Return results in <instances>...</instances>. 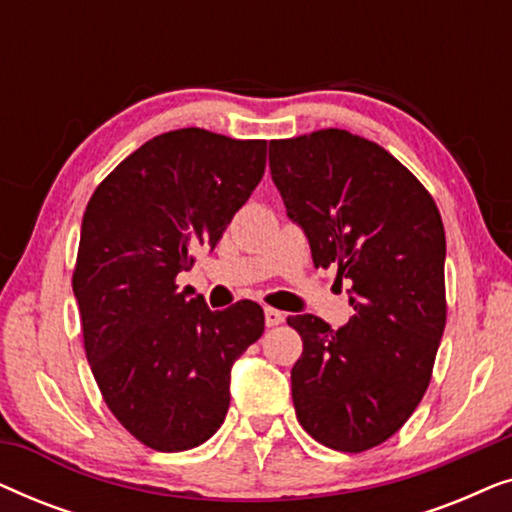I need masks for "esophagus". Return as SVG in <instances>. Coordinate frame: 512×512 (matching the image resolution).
Returning a JSON list of instances; mask_svg holds the SVG:
<instances>
[{
  "label": "esophagus",
  "instance_id": "1",
  "mask_svg": "<svg viewBox=\"0 0 512 512\" xmlns=\"http://www.w3.org/2000/svg\"><path fill=\"white\" fill-rule=\"evenodd\" d=\"M284 319H286V314L284 312H279V310H275V307H265V326H279V324H284Z\"/></svg>",
  "mask_w": 512,
  "mask_h": 512
}]
</instances>
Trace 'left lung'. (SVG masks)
<instances>
[{
    "instance_id": "8db88e82",
    "label": "left lung",
    "mask_w": 512,
    "mask_h": 512,
    "mask_svg": "<svg viewBox=\"0 0 512 512\" xmlns=\"http://www.w3.org/2000/svg\"><path fill=\"white\" fill-rule=\"evenodd\" d=\"M270 172L317 268L349 279L354 317L333 331L289 317L296 417L317 443L363 452L422 401L445 331V228L431 193L380 144L328 128L272 139Z\"/></svg>"
}]
</instances>
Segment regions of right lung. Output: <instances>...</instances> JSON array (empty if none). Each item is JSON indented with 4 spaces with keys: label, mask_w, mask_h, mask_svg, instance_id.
<instances>
[{
    "label": "right lung",
    "mask_w": 512,
    "mask_h": 512,
    "mask_svg": "<svg viewBox=\"0 0 512 512\" xmlns=\"http://www.w3.org/2000/svg\"><path fill=\"white\" fill-rule=\"evenodd\" d=\"M265 139L181 128L130 153L88 200L72 277L104 403L139 443L184 452L216 433L230 368L263 335V307L212 312L177 275L214 249L263 179Z\"/></svg>",
    "instance_id": "obj_1"
}]
</instances>
